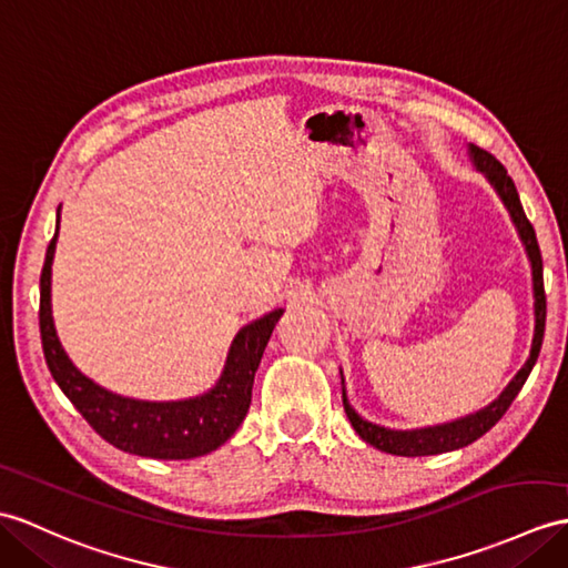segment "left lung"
Segmentation results:
<instances>
[{"label":"left lung","mask_w":568,"mask_h":568,"mask_svg":"<svg viewBox=\"0 0 568 568\" xmlns=\"http://www.w3.org/2000/svg\"><path fill=\"white\" fill-rule=\"evenodd\" d=\"M469 156L474 166H477L481 174L489 179L494 191L498 193L500 201H504L506 210L510 213L513 224L520 234V242L527 252V258H530L532 266V297H535V336H532V346L530 355H527L525 365L518 371V375L508 382V387L498 394V399H494L489 406L479 408L477 414L463 416L457 420H450V424H440V426H428V428H414V430H394L371 424L365 420L355 408L348 404L346 397V387H344V408L346 416L351 420V426L355 433L361 435L365 443H371L373 447L382 453L389 455H399V457H424V455H440V453H450L459 450L469 443H474L486 430H491L498 418L508 412V406L513 399L518 397V392L523 389L527 375L532 373V367L537 363L539 348H542V336H545V320H547V297H545V281H542V254H539L537 246V236L530 220L525 217V210L520 205V197L516 191V183L508 176V171L504 169L494 154L486 150L477 148V144H469ZM341 385H344V375H341Z\"/></svg>","instance_id":"left-lung-1"}]
</instances>
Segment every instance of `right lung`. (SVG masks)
<instances>
[{
	"mask_svg": "<svg viewBox=\"0 0 568 568\" xmlns=\"http://www.w3.org/2000/svg\"><path fill=\"white\" fill-rule=\"evenodd\" d=\"M55 244L58 232L48 244L41 271V314H38L41 316V341L52 379L58 382V387L74 404L77 412L87 418V424L118 450L152 459H193L227 443L244 420L248 404H252V387L261 355L266 351L283 310H273L240 328L230 346L220 379L201 397L181 402H142L121 397V394L103 389L94 379L79 373L60 344L50 305Z\"/></svg>",
	"mask_w": 568,
	"mask_h": 568,
	"instance_id": "obj_1",
	"label": "right lung"
}]
</instances>
